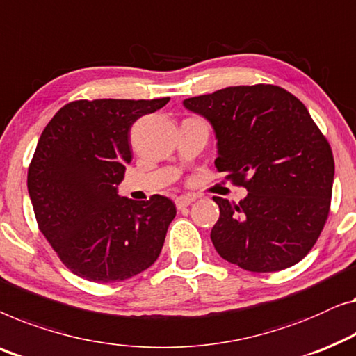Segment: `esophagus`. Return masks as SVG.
Masks as SVG:
<instances>
[{"label":"esophagus","instance_id":"obj_1","mask_svg":"<svg viewBox=\"0 0 356 356\" xmlns=\"http://www.w3.org/2000/svg\"><path fill=\"white\" fill-rule=\"evenodd\" d=\"M195 200L194 195H179V197L175 199V205H177V209H184L191 205Z\"/></svg>","mask_w":356,"mask_h":356}]
</instances>
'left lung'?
Instances as JSON below:
<instances>
[{
    "mask_svg": "<svg viewBox=\"0 0 356 356\" xmlns=\"http://www.w3.org/2000/svg\"><path fill=\"white\" fill-rule=\"evenodd\" d=\"M184 106L213 125L216 170L249 193L239 204L213 197L220 218L210 238L221 259L254 273L298 264L326 225L334 181L332 149L303 102L259 83L189 97Z\"/></svg>",
    "mask_w": 356,
    "mask_h": 356,
    "instance_id": "left-lung-1",
    "label": "left lung"
}]
</instances>
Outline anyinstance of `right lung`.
<instances>
[{"instance_id":"obj_1","label":"right lung","mask_w":356,"mask_h":356,"mask_svg":"<svg viewBox=\"0 0 356 356\" xmlns=\"http://www.w3.org/2000/svg\"><path fill=\"white\" fill-rule=\"evenodd\" d=\"M170 101L76 99L56 112L29 165L35 218L60 261L95 282L140 275L161 255L172 200L120 199L118 183L131 162L130 130Z\"/></svg>"}]
</instances>
